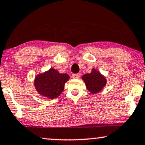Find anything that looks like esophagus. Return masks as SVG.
Returning a JSON list of instances; mask_svg holds the SVG:
<instances>
[{
  "label": "esophagus",
  "instance_id": "1",
  "mask_svg": "<svg viewBox=\"0 0 145 145\" xmlns=\"http://www.w3.org/2000/svg\"><path fill=\"white\" fill-rule=\"evenodd\" d=\"M72 76L73 78H78L80 76V74H73Z\"/></svg>",
  "mask_w": 145,
  "mask_h": 145
}]
</instances>
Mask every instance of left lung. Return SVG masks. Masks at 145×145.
<instances>
[{"label": "left lung", "mask_w": 145, "mask_h": 145, "mask_svg": "<svg viewBox=\"0 0 145 145\" xmlns=\"http://www.w3.org/2000/svg\"><path fill=\"white\" fill-rule=\"evenodd\" d=\"M86 87L91 93H96L102 90L106 84V79L98 71L93 69L91 73H87L82 76Z\"/></svg>", "instance_id": "8db88e82"}]
</instances>
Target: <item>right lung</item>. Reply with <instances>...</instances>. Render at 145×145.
Wrapping results in <instances>:
<instances>
[{
  "instance_id": "right-lung-1",
  "label": "right lung",
  "mask_w": 145,
  "mask_h": 145,
  "mask_svg": "<svg viewBox=\"0 0 145 145\" xmlns=\"http://www.w3.org/2000/svg\"><path fill=\"white\" fill-rule=\"evenodd\" d=\"M69 78L67 74H60L56 70L50 69L35 77V87L42 95L48 99H54L63 91L64 84Z\"/></svg>"
}]
</instances>
